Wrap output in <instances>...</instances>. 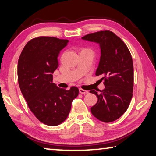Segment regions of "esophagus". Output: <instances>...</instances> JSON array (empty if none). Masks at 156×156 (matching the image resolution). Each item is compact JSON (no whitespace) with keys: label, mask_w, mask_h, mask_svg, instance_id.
I'll use <instances>...</instances> for the list:
<instances>
[{"label":"esophagus","mask_w":156,"mask_h":156,"mask_svg":"<svg viewBox=\"0 0 156 156\" xmlns=\"http://www.w3.org/2000/svg\"><path fill=\"white\" fill-rule=\"evenodd\" d=\"M79 90H80V94H88L89 93L88 91H86V90H84V89H81V88L79 89Z\"/></svg>","instance_id":"34e87169"}]
</instances>
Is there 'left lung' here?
<instances>
[{"instance_id": "obj_1", "label": "left lung", "mask_w": 156, "mask_h": 156, "mask_svg": "<svg viewBox=\"0 0 156 156\" xmlns=\"http://www.w3.org/2000/svg\"><path fill=\"white\" fill-rule=\"evenodd\" d=\"M97 42L101 57L96 75H102L105 89L100 94L90 91L98 98L91 108L97 119L108 123L116 121L126 112L133 97V65L131 52L122 40L110 30L99 31L82 37Z\"/></svg>"}]
</instances>
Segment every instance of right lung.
<instances>
[{"mask_svg":"<svg viewBox=\"0 0 156 156\" xmlns=\"http://www.w3.org/2000/svg\"><path fill=\"white\" fill-rule=\"evenodd\" d=\"M68 42L55 37H35L25 44L18 59L21 92L36 118L50 126L67 118L72 102L79 94L77 87L66 90L52 83V73L59 66L57 57Z\"/></svg>","mask_w":156,"mask_h":156,"instance_id":"1","label":"right lung"}]
</instances>
